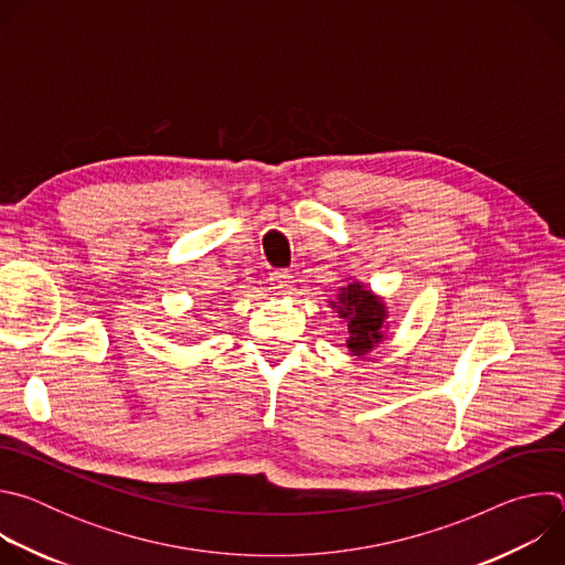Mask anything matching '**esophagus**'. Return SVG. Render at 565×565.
<instances>
[{
	"label": "esophagus",
	"instance_id": "esophagus-1",
	"mask_svg": "<svg viewBox=\"0 0 565 565\" xmlns=\"http://www.w3.org/2000/svg\"><path fill=\"white\" fill-rule=\"evenodd\" d=\"M270 286L277 288V290H290V286H292V273H290V270H284V268L270 273Z\"/></svg>",
	"mask_w": 565,
	"mask_h": 565
}]
</instances>
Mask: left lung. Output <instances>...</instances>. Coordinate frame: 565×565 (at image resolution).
Returning <instances> with one entry per match:
<instances>
[{
    "instance_id": "1",
    "label": "left lung",
    "mask_w": 565,
    "mask_h": 565,
    "mask_svg": "<svg viewBox=\"0 0 565 565\" xmlns=\"http://www.w3.org/2000/svg\"><path fill=\"white\" fill-rule=\"evenodd\" d=\"M338 308L340 317L349 321V340L347 347L353 355L369 353L377 342H382V327L386 319L384 303L362 284H351L342 288L338 301H331Z\"/></svg>"
}]
</instances>
